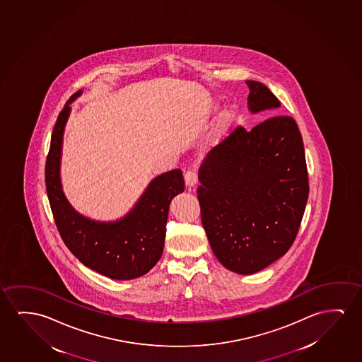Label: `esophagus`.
<instances>
[{
	"label": "esophagus",
	"mask_w": 362,
	"mask_h": 362,
	"mask_svg": "<svg viewBox=\"0 0 362 362\" xmlns=\"http://www.w3.org/2000/svg\"><path fill=\"white\" fill-rule=\"evenodd\" d=\"M185 182H186V186H189V187H192L197 182V173L194 171V170H189V171H186L185 173Z\"/></svg>",
	"instance_id": "34e87169"
}]
</instances>
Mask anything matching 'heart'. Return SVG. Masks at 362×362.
I'll return each instance as SVG.
<instances>
[{"mask_svg":"<svg viewBox=\"0 0 362 362\" xmlns=\"http://www.w3.org/2000/svg\"><path fill=\"white\" fill-rule=\"evenodd\" d=\"M235 122V112L233 110H226L222 114V117L219 119L218 134L224 135L229 130V127H232V124Z\"/></svg>","mask_w":362,"mask_h":362,"instance_id":"heart-1","label":"heart"}]
</instances>
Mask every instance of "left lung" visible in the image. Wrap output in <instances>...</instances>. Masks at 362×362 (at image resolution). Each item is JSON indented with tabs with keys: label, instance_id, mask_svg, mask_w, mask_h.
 Wrapping results in <instances>:
<instances>
[{
	"label": "left lung",
	"instance_id": "8db88e82",
	"mask_svg": "<svg viewBox=\"0 0 362 362\" xmlns=\"http://www.w3.org/2000/svg\"><path fill=\"white\" fill-rule=\"evenodd\" d=\"M252 112L280 107L264 84L247 81ZM201 221L216 258L253 274L286 255L296 240L309 177L299 127L272 117L247 132L235 127L199 170Z\"/></svg>",
	"mask_w": 362,
	"mask_h": 362
}]
</instances>
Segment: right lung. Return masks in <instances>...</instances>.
<instances>
[{
  "label": "right lung",
  "mask_w": 362,
  "mask_h": 362,
  "mask_svg": "<svg viewBox=\"0 0 362 362\" xmlns=\"http://www.w3.org/2000/svg\"><path fill=\"white\" fill-rule=\"evenodd\" d=\"M71 95L57 117L47 155L46 189L52 214L64 245L83 264L112 279L127 280L146 274L161 258L166 235L168 207L184 192L181 170L153 178L141 199L117 222H95L83 217L66 201L59 177L62 140Z\"/></svg>",
  "instance_id": "add662e5"
}]
</instances>
